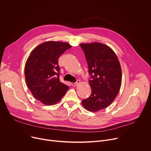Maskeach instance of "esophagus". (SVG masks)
<instances>
[{
  "label": "esophagus",
  "mask_w": 151,
  "mask_h": 151,
  "mask_svg": "<svg viewBox=\"0 0 151 151\" xmlns=\"http://www.w3.org/2000/svg\"><path fill=\"white\" fill-rule=\"evenodd\" d=\"M79 83H80V81H79V80H78V81H77V82L76 83H72L71 85L73 86H76L78 85Z\"/></svg>",
  "instance_id": "1"
}]
</instances>
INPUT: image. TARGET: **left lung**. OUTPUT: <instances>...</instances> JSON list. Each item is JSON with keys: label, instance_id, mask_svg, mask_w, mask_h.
<instances>
[{"label": "left lung", "instance_id": "obj_1", "mask_svg": "<svg viewBox=\"0 0 151 151\" xmlns=\"http://www.w3.org/2000/svg\"><path fill=\"white\" fill-rule=\"evenodd\" d=\"M90 75L91 94L82 100L85 109L96 112L107 108L118 95L122 82V71L118 58L108 46L100 42L80 44Z\"/></svg>", "mask_w": 151, "mask_h": 151}]
</instances>
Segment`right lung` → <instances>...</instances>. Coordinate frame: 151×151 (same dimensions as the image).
<instances>
[{"mask_svg":"<svg viewBox=\"0 0 151 151\" xmlns=\"http://www.w3.org/2000/svg\"><path fill=\"white\" fill-rule=\"evenodd\" d=\"M71 46L68 42L46 41L31 52L25 65L27 87L35 99L46 105L58 102L69 86L60 81V56Z\"/></svg>","mask_w":151,"mask_h":151,"instance_id":"1","label":"right lung"}]
</instances>
